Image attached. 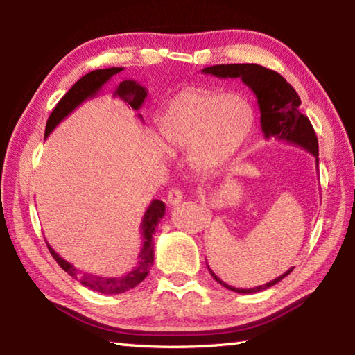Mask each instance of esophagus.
Listing matches in <instances>:
<instances>
[{
	"mask_svg": "<svg viewBox=\"0 0 355 355\" xmlns=\"http://www.w3.org/2000/svg\"><path fill=\"white\" fill-rule=\"evenodd\" d=\"M183 200V192L177 189V188H172L169 192H167V203L169 205H178L180 202Z\"/></svg>",
	"mask_w": 355,
	"mask_h": 355,
	"instance_id": "obj_1",
	"label": "esophagus"
}]
</instances>
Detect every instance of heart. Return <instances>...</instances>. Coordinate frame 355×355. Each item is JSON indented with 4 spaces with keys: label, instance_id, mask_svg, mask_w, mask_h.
Masks as SVG:
<instances>
[{
    "label": "heart",
    "instance_id": "b5f03b06",
    "mask_svg": "<svg viewBox=\"0 0 355 355\" xmlns=\"http://www.w3.org/2000/svg\"><path fill=\"white\" fill-rule=\"evenodd\" d=\"M254 114L243 98L208 91H184L172 98L159 119L166 144L192 150L191 164L203 175L216 173L248 141Z\"/></svg>",
    "mask_w": 355,
    "mask_h": 355
}]
</instances>
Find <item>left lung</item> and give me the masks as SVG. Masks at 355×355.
Returning <instances> with one entry per match:
<instances>
[{
    "label": "left lung",
    "mask_w": 355,
    "mask_h": 355,
    "mask_svg": "<svg viewBox=\"0 0 355 355\" xmlns=\"http://www.w3.org/2000/svg\"><path fill=\"white\" fill-rule=\"evenodd\" d=\"M202 73L222 78V80L239 78L257 97V103L261 114L260 123L264 139H272L274 137L277 141H284L307 150L309 153L315 156L318 167L320 159H318V137L315 135V130L311 127L309 117L304 116L299 110L300 98L297 92L294 91L290 83H286L284 76L279 75L277 71L257 64H220L213 65V67H205L202 70ZM208 271L213 275V279L222 286H225L227 290L241 294H252L268 290L269 286L279 284L282 279H285L293 271V268L288 269L285 274L279 275L277 279L260 286L249 288V290L225 284L209 269V266Z\"/></svg>",
    "instance_id": "obj_1"
}]
</instances>
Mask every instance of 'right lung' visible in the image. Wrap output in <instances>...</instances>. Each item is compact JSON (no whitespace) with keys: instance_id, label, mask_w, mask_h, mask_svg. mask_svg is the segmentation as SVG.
Wrapping results in <instances>:
<instances>
[{"instance_id":"obj_1","label":"right lung","mask_w":355,"mask_h":355,"mask_svg":"<svg viewBox=\"0 0 355 355\" xmlns=\"http://www.w3.org/2000/svg\"><path fill=\"white\" fill-rule=\"evenodd\" d=\"M123 67H111V69H101V70H92L91 73L84 75L80 78L73 86H71L70 91L64 95V97L59 100L55 110L50 114V117L46 120L45 127V139L50 133H53L59 123L62 122L65 117H69L71 112H73L78 106L83 105L86 100H91L97 97V94L103 89L105 84L111 80L114 75L120 73ZM147 87L141 86L139 83L135 80H125L119 83V86L114 91L112 97H117L127 103L133 111H139L144 101L147 98ZM137 119L142 120L141 114H137ZM166 213V205L164 202L158 199L152 200L147 211L144 213V218L141 222V236H142V249L139 252V257H137V264L127 272L122 277H101V275H94L83 272L80 269H76L73 264L65 261L62 257H59L55 249L51 248L50 244L46 243L48 249H50L51 255L58 261L59 266H61L65 272L71 277L80 280L84 286H87L89 290L97 291L101 294H120L131 290L141 284V282L147 277L153 264V235L156 230V225L159 224V220L164 218Z\"/></svg>"}]
</instances>
